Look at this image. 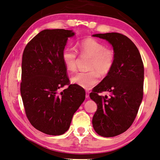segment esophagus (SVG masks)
I'll return each instance as SVG.
<instances>
[{"mask_svg": "<svg viewBox=\"0 0 160 160\" xmlns=\"http://www.w3.org/2000/svg\"><path fill=\"white\" fill-rule=\"evenodd\" d=\"M89 94H90V92H89L88 90H86V95H85L86 98H89V97H90Z\"/></svg>", "mask_w": 160, "mask_h": 160, "instance_id": "34e87169", "label": "esophagus"}]
</instances>
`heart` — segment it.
I'll list each match as a JSON object with an SVG mask.
<instances>
[{
    "label": "heart",
    "mask_w": 160,
    "mask_h": 160,
    "mask_svg": "<svg viewBox=\"0 0 160 160\" xmlns=\"http://www.w3.org/2000/svg\"><path fill=\"white\" fill-rule=\"evenodd\" d=\"M78 50L81 56L90 57L88 72H78L70 78L74 85L85 89H90L98 82L99 73L106 75L112 70L115 63L113 51L105 48L102 43L93 38H88L78 44ZM62 61L66 68L70 72L77 69L78 53L72 48H64Z\"/></svg>",
    "instance_id": "heart-1"
}]
</instances>
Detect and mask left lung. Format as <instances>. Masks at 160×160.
I'll list each match as a JSON object with an SVG mask.
<instances>
[{"mask_svg": "<svg viewBox=\"0 0 160 160\" xmlns=\"http://www.w3.org/2000/svg\"><path fill=\"white\" fill-rule=\"evenodd\" d=\"M112 45L115 63L112 69L90 94L97 109L92 125L97 134L113 137L127 131L133 123L143 97L144 66L136 46L120 33L96 34ZM103 91L109 96H101Z\"/></svg>", "mask_w": 160, "mask_h": 160, "instance_id": "1", "label": "left lung"}]
</instances>
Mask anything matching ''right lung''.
I'll return each mask as SVG.
<instances>
[{
    "mask_svg": "<svg viewBox=\"0 0 160 160\" xmlns=\"http://www.w3.org/2000/svg\"><path fill=\"white\" fill-rule=\"evenodd\" d=\"M72 30L44 29L25 48L20 93L29 122L38 131L60 135L68 130L75 112L85 99L81 87L70 85L62 52ZM65 85L63 91L60 89Z\"/></svg>",
    "mask_w": 160,
    "mask_h": 160,
    "instance_id": "add662e5",
    "label": "right lung"
}]
</instances>
